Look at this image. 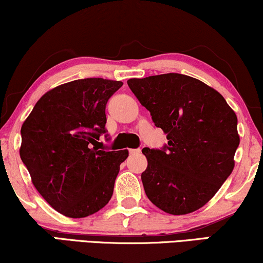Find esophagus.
<instances>
[{
	"mask_svg": "<svg viewBox=\"0 0 263 263\" xmlns=\"http://www.w3.org/2000/svg\"><path fill=\"white\" fill-rule=\"evenodd\" d=\"M129 154H132V155H135V154H139V153H141V149L139 148H137V149H129Z\"/></svg>",
	"mask_w": 263,
	"mask_h": 263,
	"instance_id": "obj_1",
	"label": "esophagus"
}]
</instances>
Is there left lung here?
Instances as JSON below:
<instances>
[{
    "label": "left lung",
    "instance_id": "1",
    "mask_svg": "<svg viewBox=\"0 0 263 263\" xmlns=\"http://www.w3.org/2000/svg\"><path fill=\"white\" fill-rule=\"evenodd\" d=\"M127 85L168 139L162 149H142L148 199L171 215L199 210L233 171L237 115L216 89L187 75L129 79Z\"/></svg>",
    "mask_w": 263,
    "mask_h": 263
}]
</instances>
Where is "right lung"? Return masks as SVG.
I'll use <instances>...</instances> for the list:
<instances>
[{"mask_svg":"<svg viewBox=\"0 0 263 263\" xmlns=\"http://www.w3.org/2000/svg\"><path fill=\"white\" fill-rule=\"evenodd\" d=\"M122 86L101 78L57 86L42 96L22 126L21 158L42 198L62 215L89 216L110 200L127 151H103L105 105Z\"/></svg>","mask_w":263,"mask_h":263,"instance_id":"1","label":"right lung"}]
</instances>
